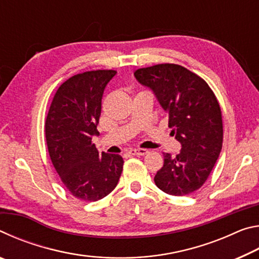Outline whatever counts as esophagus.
<instances>
[{
    "instance_id": "1",
    "label": "esophagus",
    "mask_w": 259,
    "mask_h": 259,
    "mask_svg": "<svg viewBox=\"0 0 259 259\" xmlns=\"http://www.w3.org/2000/svg\"><path fill=\"white\" fill-rule=\"evenodd\" d=\"M148 151L145 148H134V150H130V154L133 155H145L147 154Z\"/></svg>"
}]
</instances>
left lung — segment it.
Segmentation results:
<instances>
[{
	"instance_id": "obj_1",
	"label": "left lung",
	"mask_w": 259,
	"mask_h": 259,
	"mask_svg": "<svg viewBox=\"0 0 259 259\" xmlns=\"http://www.w3.org/2000/svg\"><path fill=\"white\" fill-rule=\"evenodd\" d=\"M135 76L154 91L169 113V128L182 150L176 156L163 153V166L155 185L169 195L191 194L203 185L222 151V109L202 77L177 64L138 68Z\"/></svg>"
}]
</instances>
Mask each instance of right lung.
Returning a JSON list of instances; mask_svg holds the SVG:
<instances>
[{"label":"right lung","instance_id":"add662e5","mask_svg":"<svg viewBox=\"0 0 259 259\" xmlns=\"http://www.w3.org/2000/svg\"><path fill=\"white\" fill-rule=\"evenodd\" d=\"M113 69L76 74L61 84L46 120V140L60 181L78 200L98 201L116 187L123 169L119 154H99L91 137L98 135L104 89Z\"/></svg>","mask_w":259,"mask_h":259}]
</instances>
